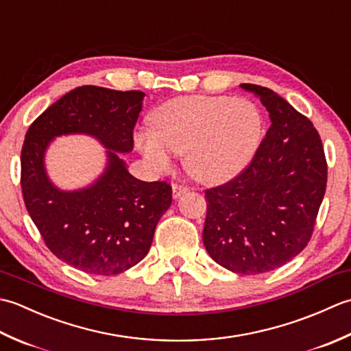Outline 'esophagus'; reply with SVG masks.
<instances>
[{
  "label": "esophagus",
  "instance_id": "esophagus-1",
  "mask_svg": "<svg viewBox=\"0 0 351 351\" xmlns=\"http://www.w3.org/2000/svg\"><path fill=\"white\" fill-rule=\"evenodd\" d=\"M190 189L187 187V185H181V184H173V187H171V191H173V197L178 199L181 195H184V193H187Z\"/></svg>",
  "mask_w": 351,
  "mask_h": 351
}]
</instances>
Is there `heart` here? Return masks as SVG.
<instances>
[{
	"mask_svg": "<svg viewBox=\"0 0 351 351\" xmlns=\"http://www.w3.org/2000/svg\"><path fill=\"white\" fill-rule=\"evenodd\" d=\"M155 131L138 132L137 147L156 170L187 151V167L197 180L220 184L252 161L264 121L255 102L229 96H184L155 111Z\"/></svg>",
	"mask_w": 351,
	"mask_h": 351,
	"instance_id": "obj_1",
	"label": "heart"
}]
</instances>
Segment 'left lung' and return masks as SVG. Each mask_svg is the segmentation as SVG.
Here are the masks:
<instances>
[{
    "instance_id": "obj_1",
    "label": "left lung",
    "mask_w": 351,
    "mask_h": 351,
    "mask_svg": "<svg viewBox=\"0 0 351 351\" xmlns=\"http://www.w3.org/2000/svg\"><path fill=\"white\" fill-rule=\"evenodd\" d=\"M241 87L258 96L271 125L245 169L205 190L204 245L228 270L259 274L308 245L326 193L327 161L306 116L270 88Z\"/></svg>"
}]
</instances>
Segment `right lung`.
Instances as JSON below:
<instances>
[{
	"label": "right lung",
	"mask_w": 351,
	"mask_h": 351,
	"mask_svg": "<svg viewBox=\"0 0 351 351\" xmlns=\"http://www.w3.org/2000/svg\"><path fill=\"white\" fill-rule=\"evenodd\" d=\"M145 93L81 86L29 125L21 151V189L47 247L84 273L111 276L138 264L151 249L156 223L171 204V185L128 173L116 152H131ZM84 132L109 152V166L93 186L60 192L44 173L43 155L56 135Z\"/></svg>",
	"instance_id": "1"
}]
</instances>
